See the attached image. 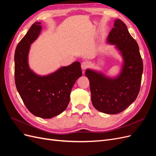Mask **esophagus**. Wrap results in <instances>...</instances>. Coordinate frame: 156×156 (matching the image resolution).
Instances as JSON below:
<instances>
[{
  "mask_svg": "<svg viewBox=\"0 0 156 156\" xmlns=\"http://www.w3.org/2000/svg\"><path fill=\"white\" fill-rule=\"evenodd\" d=\"M89 66V64L87 62H83L81 64V68L83 70H85Z\"/></svg>",
  "mask_w": 156,
  "mask_h": 156,
  "instance_id": "obj_1",
  "label": "esophagus"
}]
</instances>
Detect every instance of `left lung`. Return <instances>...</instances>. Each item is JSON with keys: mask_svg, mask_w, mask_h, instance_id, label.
<instances>
[{"mask_svg": "<svg viewBox=\"0 0 156 156\" xmlns=\"http://www.w3.org/2000/svg\"><path fill=\"white\" fill-rule=\"evenodd\" d=\"M107 43L115 46L122 59L120 73L110 77L101 71L88 68L92 103L96 109L108 115L124 111L137 97L143 72L139 45L125 23L116 19Z\"/></svg>", "mask_w": 156, "mask_h": 156, "instance_id": "8db88e82", "label": "left lung"}]
</instances>
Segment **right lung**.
I'll use <instances>...</instances> for the list:
<instances>
[{
    "mask_svg": "<svg viewBox=\"0 0 156 156\" xmlns=\"http://www.w3.org/2000/svg\"><path fill=\"white\" fill-rule=\"evenodd\" d=\"M41 22H35L18 44L14 55L15 82L17 91L29 111L41 119H52L67 108L70 93L82 76L81 64L74 62L55 72L41 75L29 66L31 45L39 37Z\"/></svg>",
    "mask_w": 156,
    "mask_h": 156,
    "instance_id": "obj_1",
    "label": "right lung"
}]
</instances>
